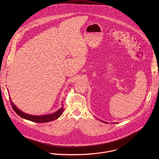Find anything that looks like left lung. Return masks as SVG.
Wrapping results in <instances>:
<instances>
[{"mask_svg":"<svg viewBox=\"0 0 159 159\" xmlns=\"http://www.w3.org/2000/svg\"><path fill=\"white\" fill-rule=\"evenodd\" d=\"M100 120V121H102V122H104V123H107V122H104V121H103V120ZM114 123L116 124V122H114ZM107 124H108V123H107Z\"/></svg>","mask_w":159,"mask_h":159,"instance_id":"obj_1","label":"left lung"}]
</instances>
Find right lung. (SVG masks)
I'll use <instances>...</instances> for the list:
<instances>
[{
    "label": "right lung",
    "instance_id": "obj_1",
    "mask_svg": "<svg viewBox=\"0 0 159 159\" xmlns=\"http://www.w3.org/2000/svg\"><path fill=\"white\" fill-rule=\"evenodd\" d=\"M10 103L11 105V107H12L13 110L18 115H19L20 117H21L22 118H24L25 119H27V120H30L32 122H37V123H44V122H48L54 120L58 119L62 114V113L64 110V108H63L64 105H62V107L59 110H57V111H56L54 113L46 114V115H43V116H32V115H30L28 114L24 113H23V111L20 110L14 105V103L11 100L10 98Z\"/></svg>",
    "mask_w": 159,
    "mask_h": 159
}]
</instances>
